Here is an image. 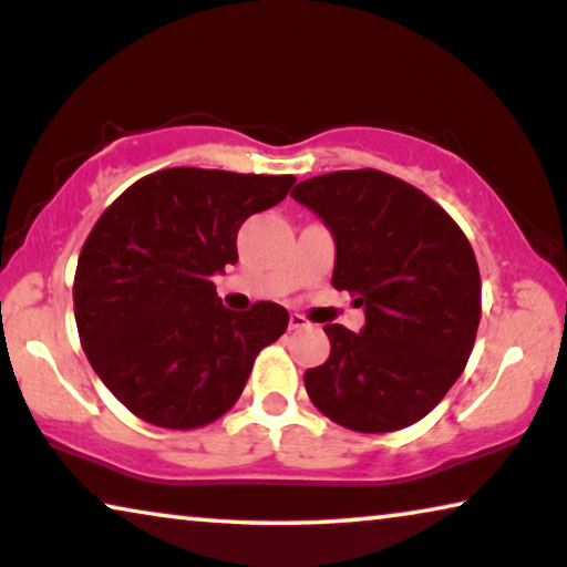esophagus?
I'll list each match as a JSON object with an SVG mask.
<instances>
[{"label": "esophagus", "instance_id": "34e87169", "mask_svg": "<svg viewBox=\"0 0 567 567\" xmlns=\"http://www.w3.org/2000/svg\"><path fill=\"white\" fill-rule=\"evenodd\" d=\"M288 327H290V331L308 329V327H311V321H308L306 316H300V313H292V316H290V323H288Z\"/></svg>", "mask_w": 567, "mask_h": 567}]
</instances>
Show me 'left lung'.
Listing matches in <instances>:
<instances>
[{
	"label": "left lung",
	"instance_id": "8db88e82",
	"mask_svg": "<svg viewBox=\"0 0 567 567\" xmlns=\"http://www.w3.org/2000/svg\"><path fill=\"white\" fill-rule=\"evenodd\" d=\"M296 202L331 230V285L365 311L358 334L327 323L331 352L303 381L316 410L358 433H391L449 394L480 327V269L441 205L406 181L362 168L300 181Z\"/></svg>",
	"mask_w": 567,
	"mask_h": 567
}]
</instances>
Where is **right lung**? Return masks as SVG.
I'll return each instance as SVG.
<instances>
[{"instance_id":"right-lung-1","label":"right lung","mask_w":567,"mask_h":567,"mask_svg":"<svg viewBox=\"0 0 567 567\" xmlns=\"http://www.w3.org/2000/svg\"><path fill=\"white\" fill-rule=\"evenodd\" d=\"M296 176L165 168L140 178L90 230L74 271L82 350L132 414L202 427L238 402L254 360L290 316L223 306L213 275L238 261L240 225L279 205Z\"/></svg>"}]
</instances>
